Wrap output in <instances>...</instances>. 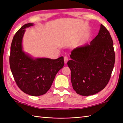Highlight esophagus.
Segmentation results:
<instances>
[{
    "label": "esophagus",
    "mask_w": 123,
    "mask_h": 123,
    "mask_svg": "<svg viewBox=\"0 0 123 123\" xmlns=\"http://www.w3.org/2000/svg\"><path fill=\"white\" fill-rule=\"evenodd\" d=\"M68 57H64V62H65V63L66 64L67 62H68Z\"/></svg>",
    "instance_id": "1"
}]
</instances>
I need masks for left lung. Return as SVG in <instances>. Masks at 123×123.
<instances>
[{
  "label": "left lung",
  "instance_id": "obj_1",
  "mask_svg": "<svg viewBox=\"0 0 123 123\" xmlns=\"http://www.w3.org/2000/svg\"><path fill=\"white\" fill-rule=\"evenodd\" d=\"M68 65L76 93L89 96L105 88L114 67L115 54L109 32L101 25L98 34L90 44L72 50Z\"/></svg>",
  "mask_w": 123,
  "mask_h": 123
}]
</instances>
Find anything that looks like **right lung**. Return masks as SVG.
Wrapping results in <instances>:
<instances>
[{
    "label": "right lung",
    "instance_id": "right-lung-1",
    "mask_svg": "<svg viewBox=\"0 0 123 123\" xmlns=\"http://www.w3.org/2000/svg\"><path fill=\"white\" fill-rule=\"evenodd\" d=\"M34 25L25 24L16 33L11 46L10 65L18 86L31 96L45 94L51 86L55 75L64 65V57L56 59L34 58L23 50L22 40L25 28Z\"/></svg>",
    "mask_w": 123,
    "mask_h": 123
}]
</instances>
